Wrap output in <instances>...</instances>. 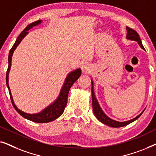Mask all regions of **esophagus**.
Masks as SVG:
<instances>
[{
    "mask_svg": "<svg viewBox=\"0 0 156 156\" xmlns=\"http://www.w3.org/2000/svg\"><path fill=\"white\" fill-rule=\"evenodd\" d=\"M89 69H89V66L86 63L84 64V65L82 66V70L83 72H89Z\"/></svg>",
    "mask_w": 156,
    "mask_h": 156,
    "instance_id": "34e87169",
    "label": "esophagus"
}]
</instances>
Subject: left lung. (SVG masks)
Listing matches in <instances>:
<instances>
[{
  "label": "left lung",
  "mask_w": 156,
  "mask_h": 156,
  "mask_svg": "<svg viewBox=\"0 0 156 156\" xmlns=\"http://www.w3.org/2000/svg\"><path fill=\"white\" fill-rule=\"evenodd\" d=\"M126 30H127V35H126V38L129 40H134V41L138 42V44H139L140 48L142 49H144V46H143L141 40H140V38L138 35V34L136 33V32L134 30L130 28L129 27H126ZM91 85H92V87H91V97H92V107H93V111L94 113L95 116L97 117V119L99 120L100 122L103 123L104 124H106L108 126L111 127H114V128H119V127H123L125 126L129 123H131L133 122V121H136V119L139 118V117L141 116V114H143L142 112L140 114L131 120L127 121H124V122H119V121H116L113 120V119L108 118V117L106 116V115L104 114L103 111L100 107L99 103H98V101L96 99L95 94H94V88H93V82L91 81Z\"/></svg>",
  "instance_id": "obj_1"
}]
</instances>
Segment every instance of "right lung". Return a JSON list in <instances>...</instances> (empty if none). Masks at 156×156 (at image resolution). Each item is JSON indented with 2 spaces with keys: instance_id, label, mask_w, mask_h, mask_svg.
Returning <instances> with one entry per match:
<instances>
[{
  "instance_id": "obj_1",
  "label": "right lung",
  "mask_w": 156,
  "mask_h": 156,
  "mask_svg": "<svg viewBox=\"0 0 156 156\" xmlns=\"http://www.w3.org/2000/svg\"><path fill=\"white\" fill-rule=\"evenodd\" d=\"M42 22V20H37L35 22H33L30 23V24L27 25V26L25 27V28L21 32V33L19 35V36L17 38L16 42H15L13 46L12 47V48L10 49L9 55H8V67L7 69V72H6V84H7V87L8 88V91H9L10 94V99H11V102L12 106L15 108L18 113L20 115H21L23 117H24L25 119H28V120L33 121V122L36 123H48L50 122V121H52L55 120V119L58 118L64 112V110H65V108L66 107V105H67V97H68V94H69V91L71 87L73 85L74 82H76V80H78L79 77L81 76V74H82V71H81L80 69H77L74 71L70 72V73L68 74V76L66 78L65 82L64 83V85L62 88L61 89L60 94H59L58 98H57L56 101H55L54 103H52L51 105L48 106L46 108L41 112L40 113H38V114H27V113H25L18 109L17 108V106L15 105L13 99H12L11 92H10V89L9 87V84H8V74H9L10 67H11V59H12V54H13L14 50H16L17 46L20 44L25 35L28 33V30L30 28H32L33 26H35V25H37L40 24V23Z\"/></svg>"
}]
</instances>
